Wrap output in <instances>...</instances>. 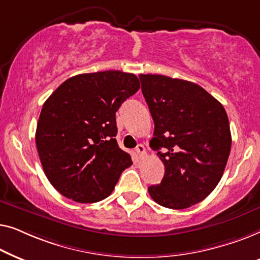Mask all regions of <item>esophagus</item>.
<instances>
[{
    "mask_svg": "<svg viewBox=\"0 0 260 260\" xmlns=\"http://www.w3.org/2000/svg\"><path fill=\"white\" fill-rule=\"evenodd\" d=\"M136 152H137V155H138V158H141V159H143L145 157V155H147V152H145L144 145H142V144H138L137 145Z\"/></svg>",
    "mask_w": 260,
    "mask_h": 260,
    "instance_id": "1",
    "label": "esophagus"
}]
</instances>
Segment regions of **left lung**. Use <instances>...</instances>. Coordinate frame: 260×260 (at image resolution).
<instances>
[{"mask_svg":"<svg viewBox=\"0 0 260 260\" xmlns=\"http://www.w3.org/2000/svg\"><path fill=\"white\" fill-rule=\"evenodd\" d=\"M155 123L150 147L165 165L159 184L148 188L163 207L183 209L214 190L229 159L232 137L221 103L190 81L140 74Z\"/></svg>","mask_w":260,"mask_h":260,"instance_id":"left-lung-1","label":"left lung"}]
</instances>
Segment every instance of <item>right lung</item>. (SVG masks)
<instances>
[{
    "label": "right lung",
    "instance_id": "obj_1",
    "mask_svg": "<svg viewBox=\"0 0 260 260\" xmlns=\"http://www.w3.org/2000/svg\"><path fill=\"white\" fill-rule=\"evenodd\" d=\"M140 88L120 71L78 74L42 106L35 142L42 168L63 197L81 204L104 200L133 165L116 141V112Z\"/></svg>",
    "mask_w": 260,
    "mask_h": 260
}]
</instances>
